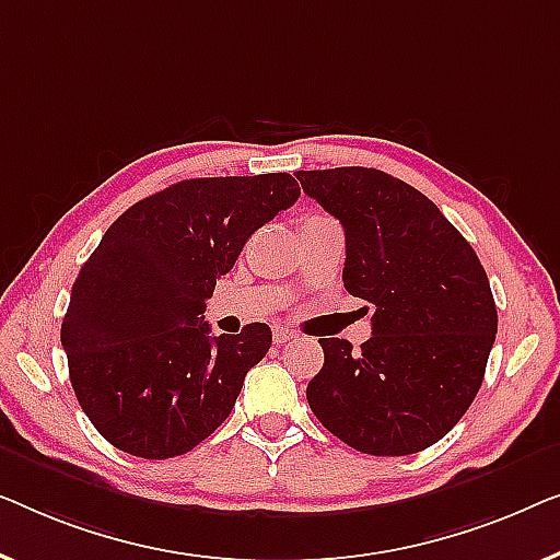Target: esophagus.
<instances>
[{"mask_svg":"<svg viewBox=\"0 0 560 560\" xmlns=\"http://www.w3.org/2000/svg\"><path fill=\"white\" fill-rule=\"evenodd\" d=\"M294 332H291L289 327H283V325H277L273 327V342L277 345H283V342H289V340H294Z\"/></svg>","mask_w":560,"mask_h":560,"instance_id":"esophagus-1","label":"esophagus"}]
</instances>
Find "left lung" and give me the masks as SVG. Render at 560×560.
<instances>
[{
    "instance_id": "8db88e82",
    "label": "left lung",
    "mask_w": 560,
    "mask_h": 560,
    "mask_svg": "<svg viewBox=\"0 0 560 560\" xmlns=\"http://www.w3.org/2000/svg\"><path fill=\"white\" fill-rule=\"evenodd\" d=\"M296 179L345 228V289L375 306L360 352L319 337L325 365L306 385L310 408L362 454L421 452L456 427L482 385L498 332L482 264L404 179L368 167L299 170Z\"/></svg>"
}]
</instances>
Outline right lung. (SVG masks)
I'll list each match as a JSON object with an SVG mask.
<instances>
[{
  "label": "right lung",
  "instance_id": "1",
  "mask_svg": "<svg viewBox=\"0 0 560 560\" xmlns=\"http://www.w3.org/2000/svg\"><path fill=\"white\" fill-rule=\"evenodd\" d=\"M287 172L198 177L114 220L60 327L75 398L108 444L170 459L208 439L271 348L264 322L210 337L205 302L264 223L299 200Z\"/></svg>",
  "mask_w": 560,
  "mask_h": 560
}]
</instances>
